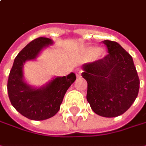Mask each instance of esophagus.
<instances>
[{"label":"esophagus","instance_id":"1","mask_svg":"<svg viewBox=\"0 0 146 146\" xmlns=\"http://www.w3.org/2000/svg\"><path fill=\"white\" fill-rule=\"evenodd\" d=\"M75 73H76V76H77V77H80V75H81V73H82V70H80V69H76Z\"/></svg>","mask_w":146,"mask_h":146}]
</instances>
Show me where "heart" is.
Masks as SVG:
<instances>
[{"label": "heart", "instance_id": "heart-1", "mask_svg": "<svg viewBox=\"0 0 146 146\" xmlns=\"http://www.w3.org/2000/svg\"><path fill=\"white\" fill-rule=\"evenodd\" d=\"M84 56H93L96 59H98V58H101L102 56H104L105 50L102 48H97L96 49L94 46H90V47H87L84 50Z\"/></svg>", "mask_w": 146, "mask_h": 146}]
</instances>
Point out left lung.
I'll list each match as a JSON object with an SVG mask.
<instances>
[{
	"label": "left lung",
	"mask_w": 146,
	"mask_h": 146,
	"mask_svg": "<svg viewBox=\"0 0 146 146\" xmlns=\"http://www.w3.org/2000/svg\"><path fill=\"white\" fill-rule=\"evenodd\" d=\"M108 55L82 66L87 81V101L95 113L105 117L123 114L137 98L139 79L132 56L118 43L104 40Z\"/></svg>",
	"instance_id": "left-lung-1"
}]
</instances>
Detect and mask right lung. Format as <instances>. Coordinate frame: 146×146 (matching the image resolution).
Segmentation results:
<instances>
[{"mask_svg": "<svg viewBox=\"0 0 146 146\" xmlns=\"http://www.w3.org/2000/svg\"><path fill=\"white\" fill-rule=\"evenodd\" d=\"M53 40L40 37L27 44L16 56L10 71L7 91L10 102L15 109L25 117L41 121L55 116L60 110L63 97L76 79L74 73L63 77H54L40 87L28 84L23 76V65L34 61Z\"/></svg>", "mask_w": 146, "mask_h": 146, "instance_id": "add662e5", "label": "right lung"}]
</instances>
